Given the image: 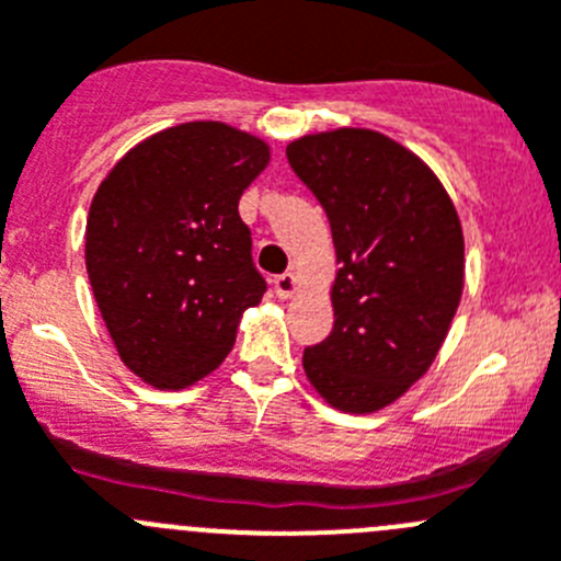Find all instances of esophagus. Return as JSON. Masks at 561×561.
<instances>
[{
	"label": "esophagus",
	"instance_id": "obj_1",
	"mask_svg": "<svg viewBox=\"0 0 561 561\" xmlns=\"http://www.w3.org/2000/svg\"><path fill=\"white\" fill-rule=\"evenodd\" d=\"M272 286H275V295L280 297V300H289L297 291V277L291 275V272H284V275H277L275 280H272Z\"/></svg>",
	"mask_w": 561,
	"mask_h": 561
}]
</instances>
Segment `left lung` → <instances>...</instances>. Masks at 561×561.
<instances>
[{
    "instance_id": "1",
    "label": "left lung",
    "mask_w": 561,
    "mask_h": 561,
    "mask_svg": "<svg viewBox=\"0 0 561 561\" xmlns=\"http://www.w3.org/2000/svg\"><path fill=\"white\" fill-rule=\"evenodd\" d=\"M333 231V330L302 352L328 404L375 413L435 360L462 295L466 248L451 197L415 153L371 129L308 135L286 148Z\"/></svg>"
}]
</instances>
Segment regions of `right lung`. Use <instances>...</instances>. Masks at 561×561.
<instances>
[{
	"label": "right lung",
	"mask_w": 561,
	"mask_h": 561,
	"mask_svg": "<svg viewBox=\"0 0 561 561\" xmlns=\"http://www.w3.org/2000/svg\"><path fill=\"white\" fill-rule=\"evenodd\" d=\"M270 146L217 121L148 137L110 170L84 233L90 286L117 355L153 388L215 371L266 280L239 197Z\"/></svg>",
	"instance_id": "obj_1"
}]
</instances>
